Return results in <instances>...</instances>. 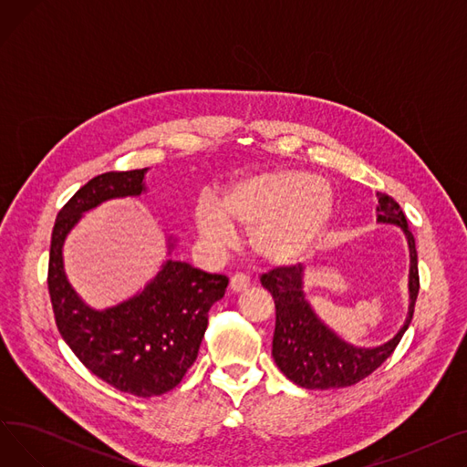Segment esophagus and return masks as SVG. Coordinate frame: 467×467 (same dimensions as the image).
<instances>
[{
  "instance_id": "obj_1",
  "label": "esophagus",
  "mask_w": 467,
  "mask_h": 467,
  "mask_svg": "<svg viewBox=\"0 0 467 467\" xmlns=\"http://www.w3.org/2000/svg\"><path fill=\"white\" fill-rule=\"evenodd\" d=\"M231 291L233 293H242V291H246L248 287H250V278L246 276V275H234L233 278H231Z\"/></svg>"
}]
</instances>
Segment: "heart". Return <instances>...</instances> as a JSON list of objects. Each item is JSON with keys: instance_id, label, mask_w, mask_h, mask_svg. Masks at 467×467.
Listing matches in <instances>:
<instances>
[{"instance_id": "heart-1", "label": "heart", "mask_w": 467, "mask_h": 467, "mask_svg": "<svg viewBox=\"0 0 467 467\" xmlns=\"http://www.w3.org/2000/svg\"><path fill=\"white\" fill-rule=\"evenodd\" d=\"M333 217L331 187L299 170H263L242 176L221 191L213 210L196 213L201 238L215 250L231 246L233 229L250 231L257 257L289 266L308 257Z\"/></svg>"}]
</instances>
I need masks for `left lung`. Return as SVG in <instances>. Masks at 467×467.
<instances>
[{
  "label": "left lung",
  "instance_id": "left-lung-1",
  "mask_svg": "<svg viewBox=\"0 0 467 467\" xmlns=\"http://www.w3.org/2000/svg\"><path fill=\"white\" fill-rule=\"evenodd\" d=\"M377 223L400 227L409 246V308L403 326L394 337L377 347H356L331 329L306 297L305 268L280 266L263 275L261 284L268 289L276 306V327L273 337V358L278 369L301 388L331 389L347 388L365 377L391 356L412 320L419 296V255L414 236L407 229V217L398 202L377 192Z\"/></svg>",
  "mask_w": 467,
  "mask_h": 467
}]
</instances>
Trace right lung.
Segmentation results:
<instances>
[{
  "label": "right lung",
  "instance_id": "1",
  "mask_svg": "<svg viewBox=\"0 0 467 467\" xmlns=\"http://www.w3.org/2000/svg\"><path fill=\"white\" fill-rule=\"evenodd\" d=\"M147 171H108L83 185L58 212L48 257V293L66 345L98 379L138 398L162 396L182 382L199 356L208 312L229 284L223 275L171 259L180 238L164 233L166 257L134 296L94 308L73 289L64 265L66 238L87 212L150 192Z\"/></svg>",
  "mask_w": 467,
  "mask_h": 467
}]
</instances>
